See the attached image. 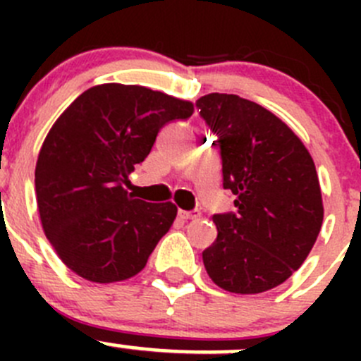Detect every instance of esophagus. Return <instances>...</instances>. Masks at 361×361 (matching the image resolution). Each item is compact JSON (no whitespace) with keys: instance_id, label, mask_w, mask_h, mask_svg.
<instances>
[{"instance_id":"1","label":"esophagus","mask_w":361,"mask_h":361,"mask_svg":"<svg viewBox=\"0 0 361 361\" xmlns=\"http://www.w3.org/2000/svg\"><path fill=\"white\" fill-rule=\"evenodd\" d=\"M178 216H180L181 220H194V218L201 216V211H197V209H194V211L180 209V211H178Z\"/></svg>"}]
</instances>
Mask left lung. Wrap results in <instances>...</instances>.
I'll return each instance as SVG.
<instances>
[{
    "mask_svg": "<svg viewBox=\"0 0 361 361\" xmlns=\"http://www.w3.org/2000/svg\"><path fill=\"white\" fill-rule=\"evenodd\" d=\"M216 136L224 188L234 213L213 214L216 241L202 251L214 285L232 293H262L304 264L323 224L318 174L307 148L274 113L235 94L197 99Z\"/></svg>",
    "mask_w": 361,
    "mask_h": 361,
    "instance_id": "1",
    "label": "left lung"
}]
</instances>
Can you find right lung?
<instances>
[{
	"instance_id": "right-lung-1",
	"label": "right lung",
	"mask_w": 361,
	"mask_h": 361,
	"mask_svg": "<svg viewBox=\"0 0 361 361\" xmlns=\"http://www.w3.org/2000/svg\"><path fill=\"white\" fill-rule=\"evenodd\" d=\"M192 113L194 104L164 92L103 83L56 120L36 162V202L47 239L73 272L115 283L147 265L178 209L134 199L126 185L159 130Z\"/></svg>"
}]
</instances>
